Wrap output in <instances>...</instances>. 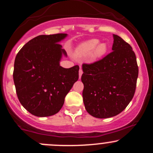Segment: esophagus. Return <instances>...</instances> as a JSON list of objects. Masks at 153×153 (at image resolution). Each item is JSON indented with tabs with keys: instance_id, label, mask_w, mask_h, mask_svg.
Returning a JSON list of instances; mask_svg holds the SVG:
<instances>
[{
	"instance_id": "34e87169",
	"label": "esophagus",
	"mask_w": 153,
	"mask_h": 153,
	"mask_svg": "<svg viewBox=\"0 0 153 153\" xmlns=\"http://www.w3.org/2000/svg\"><path fill=\"white\" fill-rule=\"evenodd\" d=\"M82 73H83V72H82V69L79 70V78H80H80H81Z\"/></svg>"
}]
</instances>
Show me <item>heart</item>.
I'll list each match as a JSON object with an SVG mask.
<instances>
[{
    "label": "heart",
    "instance_id": "b5f03b06",
    "mask_svg": "<svg viewBox=\"0 0 153 153\" xmlns=\"http://www.w3.org/2000/svg\"><path fill=\"white\" fill-rule=\"evenodd\" d=\"M107 46L105 43L99 44V40L96 39L85 42L77 48L76 54L80 57L89 55L93 52L94 57H99L106 52Z\"/></svg>",
    "mask_w": 153,
    "mask_h": 153
}]
</instances>
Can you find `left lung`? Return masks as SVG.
Instances as JSON below:
<instances>
[{
	"label": "left lung",
	"instance_id": "left-lung-1",
	"mask_svg": "<svg viewBox=\"0 0 153 153\" xmlns=\"http://www.w3.org/2000/svg\"><path fill=\"white\" fill-rule=\"evenodd\" d=\"M112 50L99 60L82 64L84 105L88 113L96 118L119 114L128 106L136 90L139 71L131 47L114 34Z\"/></svg>",
	"mask_w": 153,
	"mask_h": 153
}]
</instances>
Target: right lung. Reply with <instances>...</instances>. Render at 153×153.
<instances>
[{
    "mask_svg": "<svg viewBox=\"0 0 153 153\" xmlns=\"http://www.w3.org/2000/svg\"><path fill=\"white\" fill-rule=\"evenodd\" d=\"M66 36L60 33L36 36L15 58L13 77L17 96L22 106L36 117L57 114L78 80V65H59L62 54L66 52L58 42Z\"/></svg>",
    "mask_w": 153,
    "mask_h": 153,
    "instance_id": "add662e5",
    "label": "right lung"
}]
</instances>
